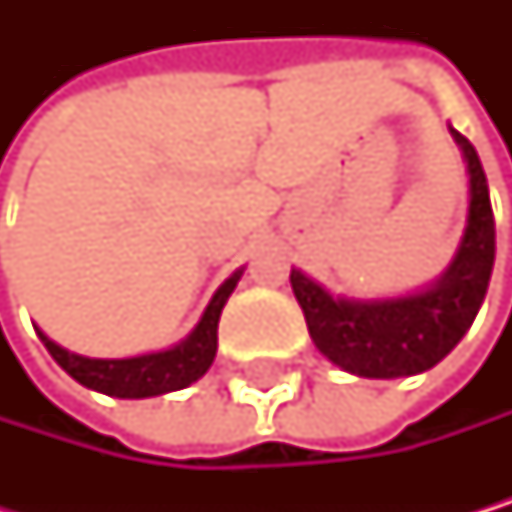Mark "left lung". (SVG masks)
Segmentation results:
<instances>
[{"label":"left lung","mask_w":512,"mask_h":512,"mask_svg":"<svg viewBox=\"0 0 512 512\" xmlns=\"http://www.w3.org/2000/svg\"><path fill=\"white\" fill-rule=\"evenodd\" d=\"M470 174L467 227L455 261L424 291L387 301H347L291 270L310 338L322 356L359 378H408L442 362L473 325L495 267V214L479 153L451 128Z\"/></svg>","instance_id":"obj_1"}]
</instances>
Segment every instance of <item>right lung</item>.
<instances>
[{
    "instance_id": "add662e5",
    "label": "right lung",
    "mask_w": 512,
    "mask_h": 512,
    "mask_svg": "<svg viewBox=\"0 0 512 512\" xmlns=\"http://www.w3.org/2000/svg\"><path fill=\"white\" fill-rule=\"evenodd\" d=\"M239 276L242 270H236L218 291H214V298L205 307L199 325L178 347L162 350V353H144L131 359H88V356L64 350L61 344H54L45 331H39V338L54 356V362L88 390L107 393L116 399H147V396H162L171 390H184L193 381H199L214 362V353H218L221 310L233 294Z\"/></svg>"
}]
</instances>
